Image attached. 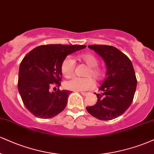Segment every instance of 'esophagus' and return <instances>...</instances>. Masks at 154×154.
<instances>
[{"mask_svg":"<svg viewBox=\"0 0 154 154\" xmlns=\"http://www.w3.org/2000/svg\"><path fill=\"white\" fill-rule=\"evenodd\" d=\"M81 94H82V95H83V96H87L88 95V92H81Z\"/></svg>","mask_w":154,"mask_h":154,"instance_id":"34e87169","label":"esophagus"}]
</instances>
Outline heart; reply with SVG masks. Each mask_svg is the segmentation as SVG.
<instances>
[{
	"label": "heart",
	"mask_w": 154,
	"mask_h": 154,
	"mask_svg": "<svg viewBox=\"0 0 154 154\" xmlns=\"http://www.w3.org/2000/svg\"><path fill=\"white\" fill-rule=\"evenodd\" d=\"M79 58L89 66V69H88L85 74V76L88 77L81 78L73 77L65 81L64 87L68 90L74 91H84L90 90L95 86V82L89 76H92L97 81L100 80L103 77V71L97 66L98 59L95 55L92 54H83L79 57ZM75 67V60L71 57H66L62 63L61 72L63 75L66 77H69L73 74Z\"/></svg>",
	"instance_id": "1"
}]
</instances>
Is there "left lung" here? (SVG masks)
Instances as JSON below:
<instances>
[{
	"mask_svg": "<svg viewBox=\"0 0 154 154\" xmlns=\"http://www.w3.org/2000/svg\"><path fill=\"white\" fill-rule=\"evenodd\" d=\"M106 64V78L96 94L97 102L87 107L88 112L99 120H110L123 115L132 103L137 79L132 62L117 48L107 45H90Z\"/></svg>",
	"mask_w": 154,
	"mask_h": 154,
	"instance_id": "obj_1",
	"label": "left lung"
}]
</instances>
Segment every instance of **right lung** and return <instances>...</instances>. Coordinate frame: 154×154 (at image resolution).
Masks as SVG:
<instances>
[{
	"label": "right lung",
	"mask_w": 154,
	"mask_h": 154,
	"mask_svg": "<svg viewBox=\"0 0 154 154\" xmlns=\"http://www.w3.org/2000/svg\"><path fill=\"white\" fill-rule=\"evenodd\" d=\"M85 47V45H42L24 57L19 66L18 89L24 105L34 116L47 119L64 110L71 92L58 89L51 92L49 88L54 84L60 87L61 65L66 57Z\"/></svg>",
	"instance_id": "1"
}]
</instances>
